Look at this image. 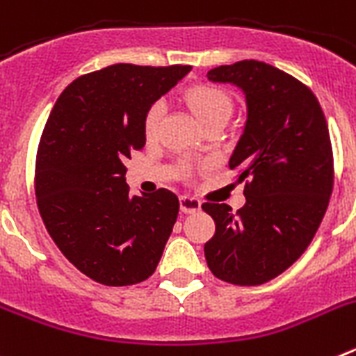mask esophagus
I'll use <instances>...</instances> for the list:
<instances>
[{
    "mask_svg": "<svg viewBox=\"0 0 356 356\" xmlns=\"http://www.w3.org/2000/svg\"><path fill=\"white\" fill-rule=\"evenodd\" d=\"M180 209L184 213H194L201 209V201L193 196H181L180 197Z\"/></svg>",
    "mask_w": 356,
    "mask_h": 356,
    "instance_id": "esophagus-1",
    "label": "esophagus"
}]
</instances>
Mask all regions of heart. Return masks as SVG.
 Masks as SVG:
<instances>
[{
	"label": "heart",
	"instance_id": "1",
	"mask_svg": "<svg viewBox=\"0 0 356 356\" xmlns=\"http://www.w3.org/2000/svg\"><path fill=\"white\" fill-rule=\"evenodd\" d=\"M188 105L193 106L194 114L201 124L217 118H229L232 114V102L221 89L212 85H197L187 96ZM163 115V103L156 102L147 108L144 115V135L147 139H155L159 134L160 121Z\"/></svg>",
	"mask_w": 356,
	"mask_h": 356
}]
</instances>
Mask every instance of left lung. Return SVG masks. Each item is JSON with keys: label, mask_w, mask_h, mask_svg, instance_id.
Masks as SVG:
<instances>
[{"label": "left lung", "mask_w": 356, "mask_h": 356, "mask_svg": "<svg viewBox=\"0 0 356 356\" xmlns=\"http://www.w3.org/2000/svg\"><path fill=\"white\" fill-rule=\"evenodd\" d=\"M246 99V122L229 169L246 180V205L205 203L216 234L205 244L210 271L234 285H260L289 269L312 242L333 188L328 124L307 85L266 62L241 60L207 72Z\"/></svg>", "instance_id": "8db88e82"}]
</instances>
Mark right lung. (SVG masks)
<instances>
[{
    "instance_id": "obj_1",
    "label": "right lung",
    "mask_w": 356,
    "mask_h": 356,
    "mask_svg": "<svg viewBox=\"0 0 356 356\" xmlns=\"http://www.w3.org/2000/svg\"><path fill=\"white\" fill-rule=\"evenodd\" d=\"M191 65L115 64L76 78L40 137L35 196L65 259L97 284L122 287L155 273L178 217L168 188L131 196L127 159L146 144L144 115Z\"/></svg>"
}]
</instances>
